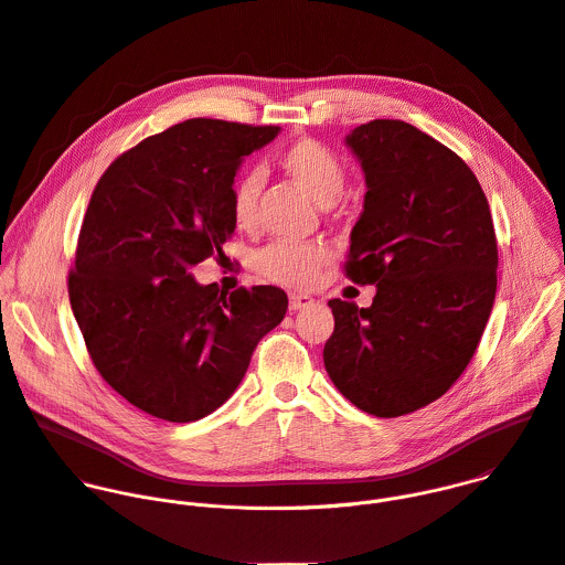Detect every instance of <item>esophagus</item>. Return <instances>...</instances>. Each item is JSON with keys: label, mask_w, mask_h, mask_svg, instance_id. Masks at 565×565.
Wrapping results in <instances>:
<instances>
[{"label": "esophagus", "mask_w": 565, "mask_h": 565, "mask_svg": "<svg viewBox=\"0 0 565 565\" xmlns=\"http://www.w3.org/2000/svg\"><path fill=\"white\" fill-rule=\"evenodd\" d=\"M312 297L310 295H297V292H290L288 297V308L290 310H301V308H310L312 306Z\"/></svg>", "instance_id": "esophagus-1"}]
</instances>
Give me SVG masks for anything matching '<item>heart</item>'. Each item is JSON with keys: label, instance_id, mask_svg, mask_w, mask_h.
Returning a JSON list of instances; mask_svg holds the SVG:
<instances>
[{"label": "heart", "instance_id": "1", "mask_svg": "<svg viewBox=\"0 0 565 565\" xmlns=\"http://www.w3.org/2000/svg\"><path fill=\"white\" fill-rule=\"evenodd\" d=\"M279 168L299 183L319 205H331L344 190L347 170L342 158L315 138H299L279 153ZM262 181L257 174H246L232 190V218L238 230L257 225V199ZM331 259V250L319 241L295 244V241H275L264 248L257 259V273L284 288H308L319 270Z\"/></svg>", "mask_w": 565, "mask_h": 565}]
</instances>
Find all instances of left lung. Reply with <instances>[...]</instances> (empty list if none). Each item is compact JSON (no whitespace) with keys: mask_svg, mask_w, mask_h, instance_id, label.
<instances>
[{"mask_svg":"<svg viewBox=\"0 0 565 565\" xmlns=\"http://www.w3.org/2000/svg\"><path fill=\"white\" fill-rule=\"evenodd\" d=\"M347 147L366 194L344 268L375 297L329 301L324 366L358 409L397 418L447 393L473 358L497 297V234L465 160L414 125L371 120Z\"/></svg>","mask_w":565,"mask_h":565,"instance_id":"obj_1","label":"left lung"}]
</instances>
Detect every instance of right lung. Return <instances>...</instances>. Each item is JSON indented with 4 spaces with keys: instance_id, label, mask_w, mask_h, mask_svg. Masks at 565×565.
I'll list each match as a JSON object with an SVG mask.
<instances>
[{
    "instance_id": "add662e5",
    "label": "right lung",
    "mask_w": 565,
    "mask_h": 565,
    "mask_svg": "<svg viewBox=\"0 0 565 565\" xmlns=\"http://www.w3.org/2000/svg\"><path fill=\"white\" fill-rule=\"evenodd\" d=\"M279 131L185 120L118 156L92 194L68 273L71 308L98 373L153 418L194 423L216 412L286 315L281 288L227 295L190 273L223 257L241 160Z\"/></svg>"
}]
</instances>
